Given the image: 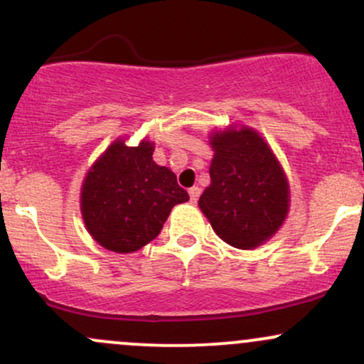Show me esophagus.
Here are the masks:
<instances>
[{
    "instance_id": "1",
    "label": "esophagus",
    "mask_w": 364,
    "mask_h": 364,
    "mask_svg": "<svg viewBox=\"0 0 364 364\" xmlns=\"http://www.w3.org/2000/svg\"><path fill=\"white\" fill-rule=\"evenodd\" d=\"M188 193H190V202L191 203H196V202H198L202 190H200L198 186H193V188H190V191H188Z\"/></svg>"
}]
</instances>
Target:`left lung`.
<instances>
[{
  "instance_id": "8db88e82",
  "label": "left lung",
  "mask_w": 364,
  "mask_h": 364,
  "mask_svg": "<svg viewBox=\"0 0 364 364\" xmlns=\"http://www.w3.org/2000/svg\"><path fill=\"white\" fill-rule=\"evenodd\" d=\"M210 186L198 200L220 240L252 250L281 228L289 208V186L269 145L252 128L212 135Z\"/></svg>"
}]
</instances>
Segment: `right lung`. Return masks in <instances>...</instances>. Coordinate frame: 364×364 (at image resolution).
Here are the masks:
<instances>
[{
	"instance_id": "obj_1",
	"label": "right lung",
	"mask_w": 364,
	"mask_h": 364,
	"mask_svg": "<svg viewBox=\"0 0 364 364\" xmlns=\"http://www.w3.org/2000/svg\"><path fill=\"white\" fill-rule=\"evenodd\" d=\"M154 145L127 147L116 140L92 166L82 186V215L90 236L106 250L132 253L156 237L171 208L188 202L176 174L157 166Z\"/></svg>"
}]
</instances>
